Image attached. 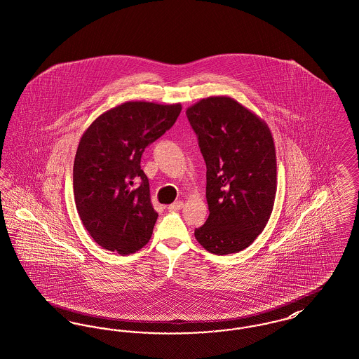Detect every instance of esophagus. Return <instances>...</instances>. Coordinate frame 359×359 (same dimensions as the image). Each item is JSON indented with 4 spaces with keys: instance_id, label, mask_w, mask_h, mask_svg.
<instances>
[{
    "instance_id": "1",
    "label": "esophagus",
    "mask_w": 359,
    "mask_h": 359,
    "mask_svg": "<svg viewBox=\"0 0 359 359\" xmlns=\"http://www.w3.org/2000/svg\"><path fill=\"white\" fill-rule=\"evenodd\" d=\"M183 206H184V202H183V201H176V202H173L172 205H169L168 209L170 211H177L180 210Z\"/></svg>"
}]
</instances>
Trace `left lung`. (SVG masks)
Listing matches in <instances>:
<instances>
[{"label":"left lung","instance_id":"obj_1","mask_svg":"<svg viewBox=\"0 0 359 359\" xmlns=\"http://www.w3.org/2000/svg\"><path fill=\"white\" fill-rule=\"evenodd\" d=\"M206 161L209 218L195 238L209 252L245 250L266 228L276 195L271 130L229 96H210L186 111Z\"/></svg>","mask_w":359,"mask_h":359}]
</instances>
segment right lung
Returning <instances> with one entry per match:
<instances>
[{
  "mask_svg": "<svg viewBox=\"0 0 359 359\" xmlns=\"http://www.w3.org/2000/svg\"><path fill=\"white\" fill-rule=\"evenodd\" d=\"M182 104L126 102L86 127L74 157L73 191L83 225L104 250L130 255L151 237L157 211L141 156L173 126Z\"/></svg>",
  "mask_w": 359,
  "mask_h": 359,
  "instance_id": "add662e5",
  "label": "right lung"
}]
</instances>
